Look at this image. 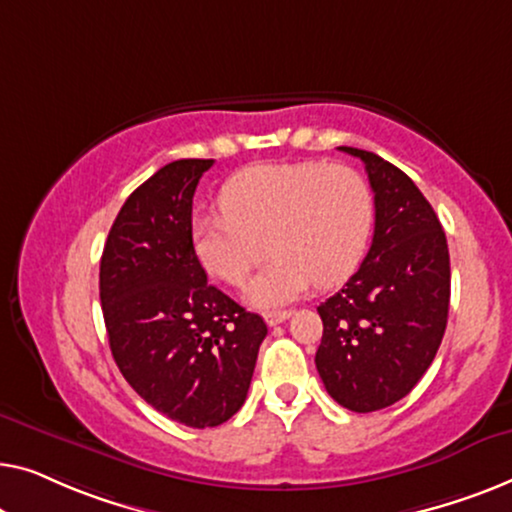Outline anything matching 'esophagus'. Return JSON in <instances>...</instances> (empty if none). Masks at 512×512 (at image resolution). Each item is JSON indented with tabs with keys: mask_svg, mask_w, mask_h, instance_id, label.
<instances>
[{
	"mask_svg": "<svg viewBox=\"0 0 512 512\" xmlns=\"http://www.w3.org/2000/svg\"><path fill=\"white\" fill-rule=\"evenodd\" d=\"M290 311H269V313H264V320H266V325L269 327H276V325H280V322H285L287 318H290Z\"/></svg>",
	"mask_w": 512,
	"mask_h": 512,
	"instance_id": "esophagus-1",
	"label": "esophagus"
}]
</instances>
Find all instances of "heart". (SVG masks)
Returning a JSON list of instances; mask_svg holds the SVG:
<instances>
[{"mask_svg": "<svg viewBox=\"0 0 512 512\" xmlns=\"http://www.w3.org/2000/svg\"><path fill=\"white\" fill-rule=\"evenodd\" d=\"M220 208L194 215V255L213 278L243 287L269 246L273 257L248 287L250 304L264 308L350 278L373 225L371 187L348 164L248 167L222 185Z\"/></svg>", "mask_w": 512, "mask_h": 512, "instance_id": "obj_1", "label": "heart"}]
</instances>
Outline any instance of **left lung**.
Wrapping results in <instances>:
<instances>
[{"label": "left lung", "instance_id": "1", "mask_svg": "<svg viewBox=\"0 0 512 512\" xmlns=\"http://www.w3.org/2000/svg\"><path fill=\"white\" fill-rule=\"evenodd\" d=\"M338 150L364 162L376 229L355 276L318 306L315 366L331 399L373 413L406 397L434 362L448 325L450 253L434 208L401 169L369 150Z\"/></svg>", "mask_w": 512, "mask_h": 512}]
</instances>
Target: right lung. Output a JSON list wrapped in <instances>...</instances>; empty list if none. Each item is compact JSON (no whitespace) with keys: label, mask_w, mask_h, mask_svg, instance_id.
Segmentation results:
<instances>
[{"label":"right lung","mask_w":512,"mask_h":512,"mask_svg":"<svg viewBox=\"0 0 512 512\" xmlns=\"http://www.w3.org/2000/svg\"><path fill=\"white\" fill-rule=\"evenodd\" d=\"M213 160H176L122 204L99 264L115 364L171 420L206 429L248 397L266 325L218 287L192 248V197Z\"/></svg>","instance_id":"add662e5"}]
</instances>
